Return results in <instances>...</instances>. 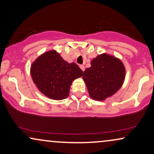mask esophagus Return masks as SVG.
Wrapping results in <instances>:
<instances>
[{"mask_svg":"<svg viewBox=\"0 0 154 154\" xmlns=\"http://www.w3.org/2000/svg\"><path fill=\"white\" fill-rule=\"evenodd\" d=\"M79 66H80V68L81 69V70H82V71H85V66H84L83 65H80Z\"/></svg>","mask_w":154,"mask_h":154,"instance_id":"obj_1","label":"esophagus"}]
</instances>
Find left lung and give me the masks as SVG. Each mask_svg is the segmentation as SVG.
Segmentation results:
<instances>
[{
	"label": "left lung",
	"instance_id": "obj_1",
	"mask_svg": "<svg viewBox=\"0 0 154 154\" xmlns=\"http://www.w3.org/2000/svg\"><path fill=\"white\" fill-rule=\"evenodd\" d=\"M125 74V67L121 60L103 54L92 61L91 67L85 69L83 79L90 96L95 100L102 101L119 90Z\"/></svg>",
	"mask_w": 154,
	"mask_h": 154
}]
</instances>
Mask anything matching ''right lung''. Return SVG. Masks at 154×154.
<instances>
[{
    "label": "right lung",
    "mask_w": 154,
    "mask_h": 154,
    "mask_svg": "<svg viewBox=\"0 0 154 154\" xmlns=\"http://www.w3.org/2000/svg\"><path fill=\"white\" fill-rule=\"evenodd\" d=\"M83 73L76 64L66 62L54 50L42 54L31 67L33 81L40 91L56 100L66 98L72 81Z\"/></svg>",
    "instance_id": "add662e5"
}]
</instances>
